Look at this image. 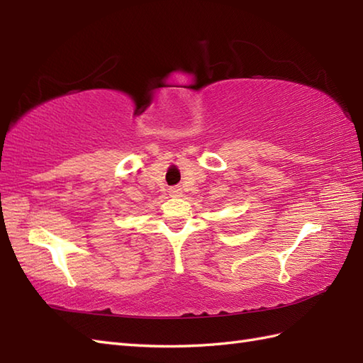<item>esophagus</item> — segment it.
I'll list each match as a JSON object with an SVG mask.
<instances>
[{
  "label": "esophagus",
  "mask_w": 363,
  "mask_h": 363,
  "mask_svg": "<svg viewBox=\"0 0 363 363\" xmlns=\"http://www.w3.org/2000/svg\"><path fill=\"white\" fill-rule=\"evenodd\" d=\"M168 194H169V196H181L182 190H181V187H169Z\"/></svg>",
  "instance_id": "obj_1"
}]
</instances>
